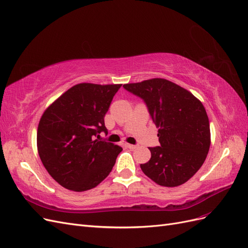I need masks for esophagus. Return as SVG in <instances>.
Wrapping results in <instances>:
<instances>
[{
	"label": "esophagus",
	"instance_id": "obj_1",
	"mask_svg": "<svg viewBox=\"0 0 248 248\" xmlns=\"http://www.w3.org/2000/svg\"><path fill=\"white\" fill-rule=\"evenodd\" d=\"M126 147H127V148H129V149H131V150H133V149H137V148H138V146H137V145H131V144H126Z\"/></svg>",
	"mask_w": 248,
	"mask_h": 248
}]
</instances>
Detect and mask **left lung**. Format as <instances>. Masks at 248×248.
Returning <instances> with one entry per match:
<instances>
[{
	"label": "left lung",
	"instance_id": "obj_1",
	"mask_svg": "<svg viewBox=\"0 0 248 248\" xmlns=\"http://www.w3.org/2000/svg\"><path fill=\"white\" fill-rule=\"evenodd\" d=\"M123 87L146 102L158 128L160 146L149 148L151 158L140 164L141 170L160 186L184 184L201 169L211 144L202 103L186 89L164 78Z\"/></svg>",
	"mask_w": 248,
	"mask_h": 248
}]
</instances>
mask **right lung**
<instances>
[{
    "label": "right lung",
    "mask_w": 248,
    "mask_h": 248,
    "mask_svg": "<svg viewBox=\"0 0 248 248\" xmlns=\"http://www.w3.org/2000/svg\"><path fill=\"white\" fill-rule=\"evenodd\" d=\"M121 86L78 84L44 110L37 129V149L48 174L65 188L92 189L115 166L123 149L95 137L108 132L104 116Z\"/></svg>",
    "instance_id": "obj_1"
}]
</instances>
